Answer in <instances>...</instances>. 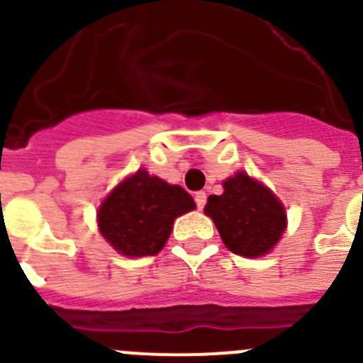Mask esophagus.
<instances>
[{"mask_svg":"<svg viewBox=\"0 0 363 363\" xmlns=\"http://www.w3.org/2000/svg\"><path fill=\"white\" fill-rule=\"evenodd\" d=\"M206 199H208V195H206V191H197L195 193V202H197V208L202 209L206 206Z\"/></svg>","mask_w":363,"mask_h":363,"instance_id":"1","label":"esophagus"}]
</instances>
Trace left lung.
<instances>
[{"mask_svg": "<svg viewBox=\"0 0 363 363\" xmlns=\"http://www.w3.org/2000/svg\"><path fill=\"white\" fill-rule=\"evenodd\" d=\"M204 211L225 247L245 258L269 252L286 225L284 208L276 195L243 172L223 182L222 195H209Z\"/></svg>", "mask_w": 363, "mask_h": 363, "instance_id": "left-lung-1", "label": "left lung"}]
</instances>
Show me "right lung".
Wrapping results in <instances>:
<instances>
[{"mask_svg":"<svg viewBox=\"0 0 363 363\" xmlns=\"http://www.w3.org/2000/svg\"><path fill=\"white\" fill-rule=\"evenodd\" d=\"M193 208L195 201L181 186L138 170L105 199L98 228L118 252L154 256L164 247L174 220Z\"/></svg>","mask_w":363,"mask_h":363,"instance_id":"right-lung-1","label":"right lung"}]
</instances>
